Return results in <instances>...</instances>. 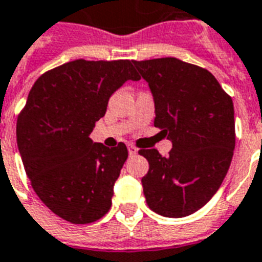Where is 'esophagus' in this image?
Wrapping results in <instances>:
<instances>
[{"instance_id": "esophagus-1", "label": "esophagus", "mask_w": 262, "mask_h": 262, "mask_svg": "<svg viewBox=\"0 0 262 262\" xmlns=\"http://www.w3.org/2000/svg\"><path fill=\"white\" fill-rule=\"evenodd\" d=\"M127 151H129V155H136V154L139 152V149L136 148L133 144H127Z\"/></svg>"}]
</instances>
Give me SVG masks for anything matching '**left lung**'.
I'll list each match as a JSON object with an SVG mask.
<instances>
[{"mask_svg":"<svg viewBox=\"0 0 262 262\" xmlns=\"http://www.w3.org/2000/svg\"><path fill=\"white\" fill-rule=\"evenodd\" d=\"M133 64L152 93L154 125L173 145L167 157L139 151L149 163L141 179L147 205L163 217L192 214L219 191L232 161V99L213 74L176 57Z\"/></svg>","mask_w":262,"mask_h":262,"instance_id":"obj_1","label":"left lung"}]
</instances>
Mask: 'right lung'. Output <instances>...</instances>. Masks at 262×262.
<instances>
[{
  "label": "right lung",
  "instance_id": "1",
  "mask_svg": "<svg viewBox=\"0 0 262 262\" xmlns=\"http://www.w3.org/2000/svg\"><path fill=\"white\" fill-rule=\"evenodd\" d=\"M139 79L130 60L79 59L31 88L16 123L17 147L38 198L66 221L89 224L110 210L127 148H108L89 135L114 92Z\"/></svg>",
  "mask_w": 262,
  "mask_h": 262
}]
</instances>
